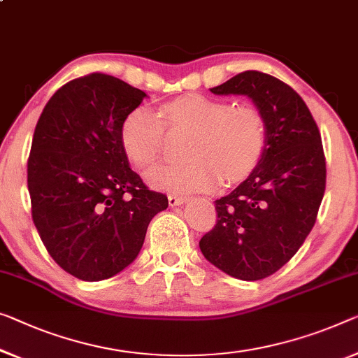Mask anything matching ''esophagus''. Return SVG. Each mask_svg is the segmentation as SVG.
I'll return each instance as SVG.
<instances>
[{
  "instance_id": "1",
  "label": "esophagus",
  "mask_w": 358,
  "mask_h": 358,
  "mask_svg": "<svg viewBox=\"0 0 358 358\" xmlns=\"http://www.w3.org/2000/svg\"><path fill=\"white\" fill-rule=\"evenodd\" d=\"M186 201H188V199H186V197H183V196H177V194H170L169 196V204L172 206V207L183 206Z\"/></svg>"
}]
</instances>
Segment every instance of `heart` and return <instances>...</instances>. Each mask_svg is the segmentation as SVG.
Here are the masks:
<instances>
[{
  "label": "heart",
  "mask_w": 358,
  "mask_h": 358,
  "mask_svg": "<svg viewBox=\"0 0 358 358\" xmlns=\"http://www.w3.org/2000/svg\"><path fill=\"white\" fill-rule=\"evenodd\" d=\"M157 115L146 108L128 112L120 125V143L130 161L148 167L164 148V126L191 131L185 157L178 165H161L146 173L149 185L173 193L207 191L249 175L260 162L266 145L264 117L250 106L202 94H185L164 104Z\"/></svg>",
  "instance_id": "heart-1"
}]
</instances>
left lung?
I'll use <instances>...</instances> for the list:
<instances>
[{
  "instance_id": "left-lung-1",
  "label": "left lung",
  "mask_w": 358,
  "mask_h": 358,
  "mask_svg": "<svg viewBox=\"0 0 358 358\" xmlns=\"http://www.w3.org/2000/svg\"><path fill=\"white\" fill-rule=\"evenodd\" d=\"M210 92L248 96L264 117L266 145L249 177L215 201L217 225L199 248L233 278L262 280L289 262L315 225L327 185L322 136L301 96L268 73L246 71Z\"/></svg>"
}]
</instances>
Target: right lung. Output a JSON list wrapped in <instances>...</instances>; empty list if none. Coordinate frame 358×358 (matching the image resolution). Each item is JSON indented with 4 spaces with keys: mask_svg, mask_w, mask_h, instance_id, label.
Returning <instances> with one entry per match:
<instances>
[{
    "mask_svg": "<svg viewBox=\"0 0 358 358\" xmlns=\"http://www.w3.org/2000/svg\"><path fill=\"white\" fill-rule=\"evenodd\" d=\"M148 94L106 73L72 80L35 127L27 183L31 218L56 264L78 280L120 273L140 254L149 222L169 207L133 172L120 125Z\"/></svg>",
    "mask_w": 358,
    "mask_h": 358,
    "instance_id": "obj_1",
    "label": "right lung"
}]
</instances>
